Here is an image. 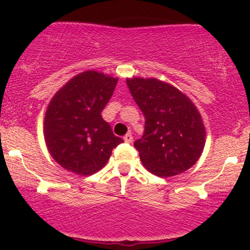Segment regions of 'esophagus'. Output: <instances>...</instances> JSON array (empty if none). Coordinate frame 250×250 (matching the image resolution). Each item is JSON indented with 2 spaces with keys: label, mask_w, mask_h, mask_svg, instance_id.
<instances>
[{
  "label": "esophagus",
  "mask_w": 250,
  "mask_h": 250,
  "mask_svg": "<svg viewBox=\"0 0 250 250\" xmlns=\"http://www.w3.org/2000/svg\"><path fill=\"white\" fill-rule=\"evenodd\" d=\"M124 141L126 143H132V141H133V137H132V135H131L130 132L128 133H126V135L124 136Z\"/></svg>",
  "instance_id": "34e87169"
}]
</instances>
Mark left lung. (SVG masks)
I'll return each mask as SVG.
<instances>
[{
    "mask_svg": "<svg viewBox=\"0 0 250 250\" xmlns=\"http://www.w3.org/2000/svg\"><path fill=\"white\" fill-rule=\"evenodd\" d=\"M146 118L142 138L135 142L143 166L158 177L177 176L194 166L206 143V128L191 100L158 78L126 79Z\"/></svg>",
    "mask_w": 250,
    "mask_h": 250,
    "instance_id": "left-lung-1",
    "label": "left lung"
}]
</instances>
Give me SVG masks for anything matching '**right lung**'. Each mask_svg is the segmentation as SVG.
<instances>
[{"mask_svg": "<svg viewBox=\"0 0 250 250\" xmlns=\"http://www.w3.org/2000/svg\"><path fill=\"white\" fill-rule=\"evenodd\" d=\"M117 83L118 78L89 69L69 79L49 102L43 126L45 146L67 171L96 173L123 142L101 115Z\"/></svg>", "mask_w": 250, "mask_h": 250, "instance_id": "1", "label": "right lung"}]
</instances>
